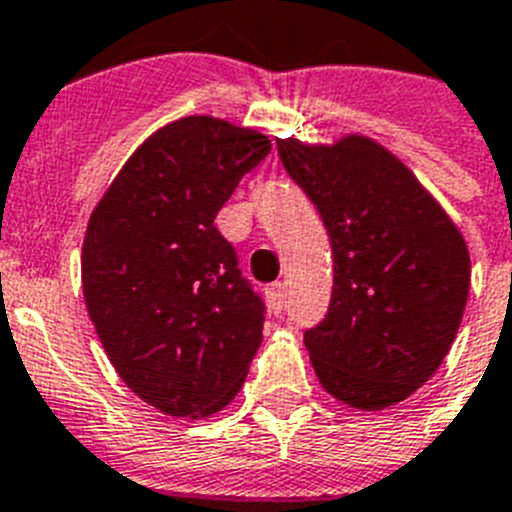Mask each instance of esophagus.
I'll list each match as a JSON object with an SVG mask.
<instances>
[{
	"label": "esophagus",
	"instance_id": "obj_1",
	"mask_svg": "<svg viewBox=\"0 0 512 512\" xmlns=\"http://www.w3.org/2000/svg\"><path fill=\"white\" fill-rule=\"evenodd\" d=\"M265 293H268V304L273 314H281L283 306H286V288H283V283H273Z\"/></svg>",
	"mask_w": 512,
	"mask_h": 512
}]
</instances>
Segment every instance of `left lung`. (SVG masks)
<instances>
[{
  "label": "left lung",
  "instance_id": "left-lung-1",
  "mask_svg": "<svg viewBox=\"0 0 512 512\" xmlns=\"http://www.w3.org/2000/svg\"><path fill=\"white\" fill-rule=\"evenodd\" d=\"M275 146L332 242L330 309L304 332L319 384L355 410L402 402L438 371L464 317L471 262L459 226L368 136Z\"/></svg>",
  "mask_w": 512,
  "mask_h": 512
}]
</instances>
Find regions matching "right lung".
I'll list each match as a JSON object with an SVG mask.
<instances>
[{"mask_svg": "<svg viewBox=\"0 0 512 512\" xmlns=\"http://www.w3.org/2000/svg\"><path fill=\"white\" fill-rule=\"evenodd\" d=\"M270 139L211 115L154 131L100 198L82 291L128 389L170 417H208L242 389L265 306L213 226Z\"/></svg>", "mask_w": 512, "mask_h": 512, "instance_id": "right-lung-1", "label": "right lung"}]
</instances>
